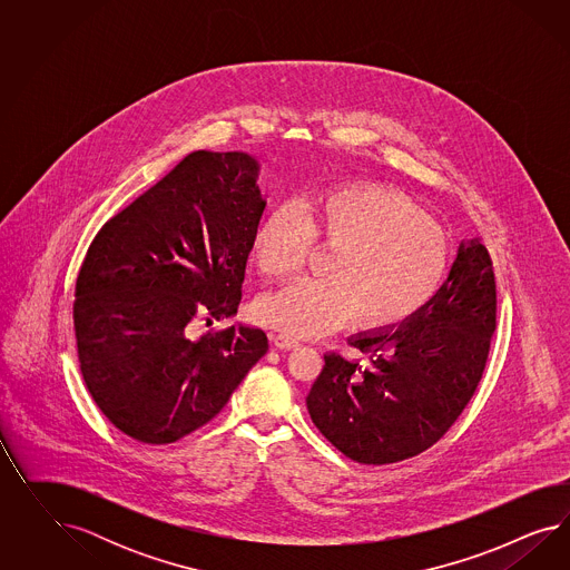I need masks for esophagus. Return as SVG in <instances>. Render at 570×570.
<instances>
[{"label": "esophagus", "mask_w": 570, "mask_h": 570, "mask_svg": "<svg viewBox=\"0 0 570 570\" xmlns=\"http://www.w3.org/2000/svg\"><path fill=\"white\" fill-rule=\"evenodd\" d=\"M272 343L276 345V348H282V351H291V348L298 346V341H294V338L286 336V334H274Z\"/></svg>", "instance_id": "obj_1"}]
</instances>
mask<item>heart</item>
<instances>
[{"instance_id": "heart-1", "label": "heart", "mask_w": 570, "mask_h": 570, "mask_svg": "<svg viewBox=\"0 0 570 570\" xmlns=\"http://www.w3.org/2000/svg\"><path fill=\"white\" fill-rule=\"evenodd\" d=\"M313 244L332 248L328 276L296 279L259 305L261 320L293 338L328 334L353 317L357 328H391L422 309L448 274L441 227L382 186H332L298 207L272 210L253 257L263 276L284 279L303 269Z\"/></svg>"}]
</instances>
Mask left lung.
I'll return each mask as SVG.
<instances>
[{"label":"left lung","mask_w":570,"mask_h":570,"mask_svg":"<svg viewBox=\"0 0 570 570\" xmlns=\"http://www.w3.org/2000/svg\"><path fill=\"white\" fill-rule=\"evenodd\" d=\"M495 315L489 250L479 240L462 242L448 282L422 309L399 326L353 338L363 362L324 355L307 395L313 424L360 464H395L426 451L483 379Z\"/></svg>","instance_id":"obj_1"}]
</instances>
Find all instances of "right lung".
I'll return each mask as SVG.
<instances>
[{"mask_svg": "<svg viewBox=\"0 0 570 570\" xmlns=\"http://www.w3.org/2000/svg\"><path fill=\"white\" fill-rule=\"evenodd\" d=\"M246 153L196 150L102 225L77 276L79 367L119 431L167 445L205 426L267 353L232 317L265 198Z\"/></svg>", "mask_w": 570, "mask_h": 570, "instance_id": "right-lung-1", "label": "right lung"}]
</instances>
